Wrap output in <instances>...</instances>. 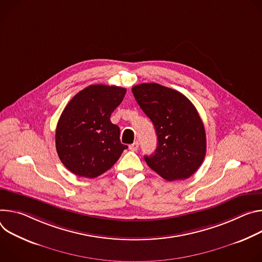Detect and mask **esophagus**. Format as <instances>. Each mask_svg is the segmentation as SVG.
Returning a JSON list of instances; mask_svg holds the SVG:
<instances>
[{
    "label": "esophagus",
    "mask_w": 262,
    "mask_h": 262,
    "mask_svg": "<svg viewBox=\"0 0 262 262\" xmlns=\"http://www.w3.org/2000/svg\"><path fill=\"white\" fill-rule=\"evenodd\" d=\"M137 149H138V141H135L129 146V150H131L133 152H135Z\"/></svg>",
    "instance_id": "1"
}]
</instances>
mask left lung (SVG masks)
<instances>
[{"label": "left lung", "mask_w": 262, "mask_h": 262, "mask_svg": "<svg viewBox=\"0 0 262 262\" xmlns=\"http://www.w3.org/2000/svg\"><path fill=\"white\" fill-rule=\"evenodd\" d=\"M134 98L152 121L157 149L147 164L168 181L189 178L206 154V133L193 104L181 93L157 83L132 87Z\"/></svg>", "instance_id": "8db88e82"}]
</instances>
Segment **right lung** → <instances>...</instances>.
I'll use <instances>...</instances> for the list:
<instances>
[{"instance_id":"1","label":"right lung","mask_w":262,"mask_h":262,"mask_svg":"<svg viewBox=\"0 0 262 262\" xmlns=\"http://www.w3.org/2000/svg\"><path fill=\"white\" fill-rule=\"evenodd\" d=\"M125 94L119 86L90 85L66 106L56 128V150L75 175L91 179L102 175L128 148L121 143L119 126L110 122Z\"/></svg>"}]
</instances>
